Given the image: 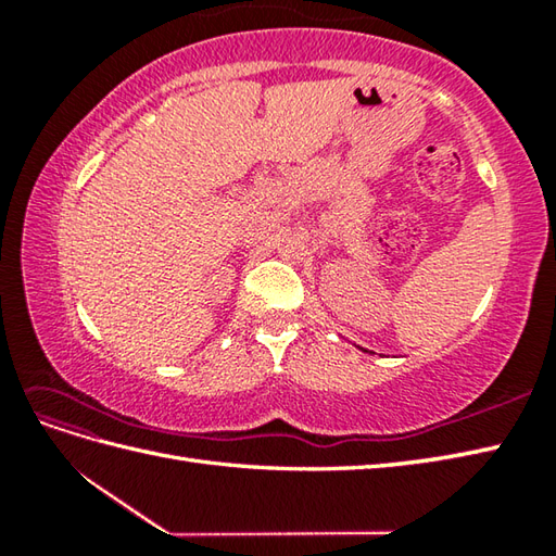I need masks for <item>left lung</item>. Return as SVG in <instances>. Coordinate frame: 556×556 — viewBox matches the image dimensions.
I'll return each instance as SVG.
<instances>
[{
	"instance_id": "8db88e82",
	"label": "left lung",
	"mask_w": 556,
	"mask_h": 556,
	"mask_svg": "<svg viewBox=\"0 0 556 556\" xmlns=\"http://www.w3.org/2000/svg\"><path fill=\"white\" fill-rule=\"evenodd\" d=\"M363 351H365V349H363Z\"/></svg>"
}]
</instances>
